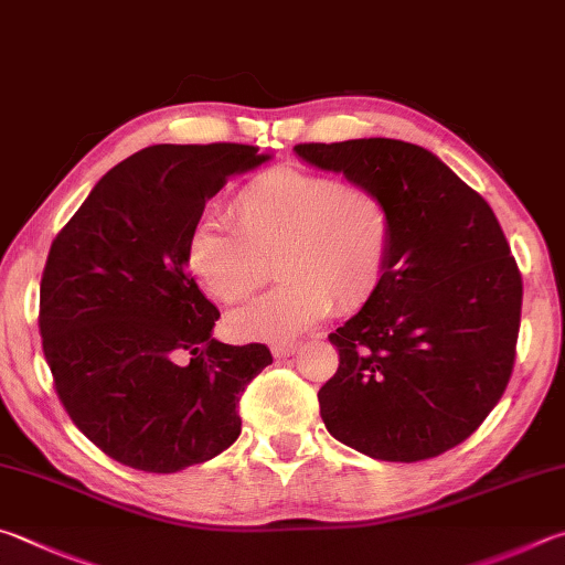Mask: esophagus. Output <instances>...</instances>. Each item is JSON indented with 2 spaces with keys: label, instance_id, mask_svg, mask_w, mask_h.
<instances>
[{
  "label": "esophagus",
  "instance_id": "1",
  "mask_svg": "<svg viewBox=\"0 0 565 565\" xmlns=\"http://www.w3.org/2000/svg\"><path fill=\"white\" fill-rule=\"evenodd\" d=\"M302 344L298 340H290V342H275L273 344V354L275 358H292L295 352H298Z\"/></svg>",
  "mask_w": 565,
  "mask_h": 565
}]
</instances>
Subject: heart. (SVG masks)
<instances>
[{"label": "heart", "mask_w": 565, "mask_h": 565, "mask_svg": "<svg viewBox=\"0 0 565 565\" xmlns=\"http://www.w3.org/2000/svg\"><path fill=\"white\" fill-rule=\"evenodd\" d=\"M235 225L203 221L185 237V270L217 302L250 298L277 253L282 277L233 315L243 338L288 340L332 310L354 312L387 275L394 213L377 188L334 173L270 168L233 195Z\"/></svg>", "instance_id": "1"}]
</instances>
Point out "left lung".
<instances>
[{"mask_svg": "<svg viewBox=\"0 0 565 565\" xmlns=\"http://www.w3.org/2000/svg\"><path fill=\"white\" fill-rule=\"evenodd\" d=\"M305 161L377 188L394 213L387 275L330 334L318 392L334 439L424 461L469 439L511 380L523 282L491 205L427 148L394 138L298 143Z\"/></svg>", "mask_w": 565, "mask_h": 565, "instance_id": "1", "label": "left lung"}]
</instances>
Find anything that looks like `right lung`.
I'll return each mask as SVG.
<instances>
[{
    "label": "right lung",
    "instance_id": "obj_1",
    "mask_svg": "<svg viewBox=\"0 0 565 565\" xmlns=\"http://www.w3.org/2000/svg\"><path fill=\"white\" fill-rule=\"evenodd\" d=\"M267 161L245 143H161L114 166L49 247L39 332L58 402L106 457L173 473L225 451L237 402L273 362L211 338L221 318L183 247L227 178Z\"/></svg>",
    "mask_w": 565,
    "mask_h": 565
}]
</instances>
